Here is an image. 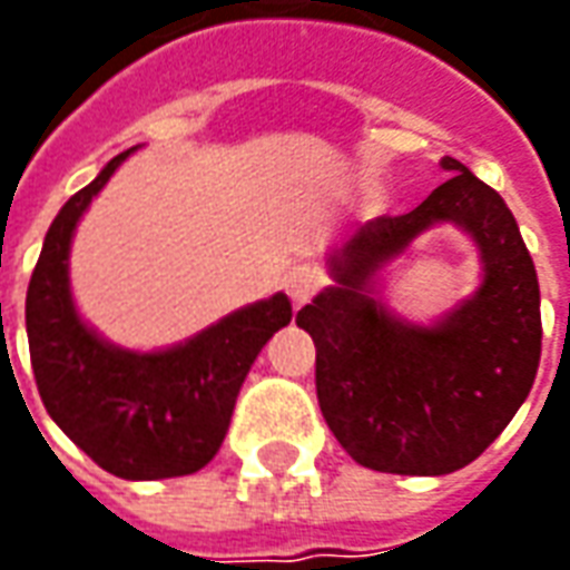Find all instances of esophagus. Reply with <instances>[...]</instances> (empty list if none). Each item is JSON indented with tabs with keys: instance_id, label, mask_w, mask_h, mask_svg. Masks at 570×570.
Segmentation results:
<instances>
[{
	"instance_id": "34e87169",
	"label": "esophagus",
	"mask_w": 570,
	"mask_h": 570,
	"mask_svg": "<svg viewBox=\"0 0 570 570\" xmlns=\"http://www.w3.org/2000/svg\"><path fill=\"white\" fill-rule=\"evenodd\" d=\"M323 286V274L311 265H298L284 277L286 296L293 298V305H305L311 298L317 296V289Z\"/></svg>"
}]
</instances>
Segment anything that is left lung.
Masks as SVG:
<instances>
[{"label": "left lung", "instance_id": "1", "mask_svg": "<svg viewBox=\"0 0 570 570\" xmlns=\"http://www.w3.org/2000/svg\"><path fill=\"white\" fill-rule=\"evenodd\" d=\"M415 210L360 225L333 259L338 286L296 314L317 347V400L357 464L396 476L454 473L489 449L525 403L540 363V289L513 213L454 158ZM433 222L466 227L487 281L436 327L394 322L371 274Z\"/></svg>", "mask_w": 570, "mask_h": 570}]
</instances>
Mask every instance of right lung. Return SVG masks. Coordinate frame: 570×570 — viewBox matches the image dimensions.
I'll list each match as a JSON object with an SVG mask.
<instances>
[{
    "label": "right lung",
    "mask_w": 570,
    "mask_h": 570,
    "mask_svg": "<svg viewBox=\"0 0 570 570\" xmlns=\"http://www.w3.org/2000/svg\"><path fill=\"white\" fill-rule=\"evenodd\" d=\"M130 151L76 191L45 235L27 289L32 375L57 428L106 473L188 476L219 452L237 391L262 345L289 323L293 305L277 293L161 354H130L97 338L72 308L69 240L85 207Z\"/></svg>",
    "instance_id": "add662e5"
}]
</instances>
